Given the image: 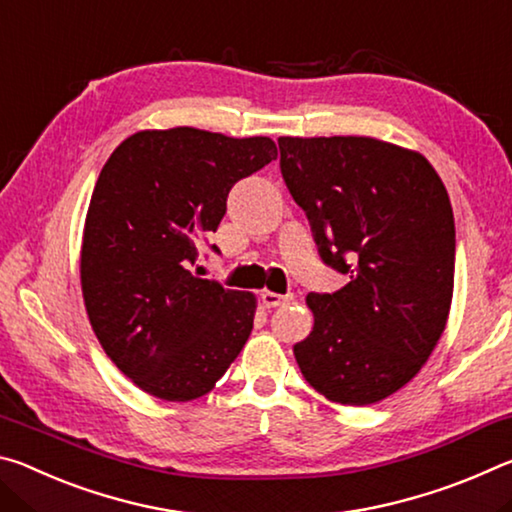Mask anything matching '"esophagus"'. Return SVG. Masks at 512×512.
<instances>
[{"label": "esophagus", "mask_w": 512, "mask_h": 512, "mask_svg": "<svg viewBox=\"0 0 512 512\" xmlns=\"http://www.w3.org/2000/svg\"><path fill=\"white\" fill-rule=\"evenodd\" d=\"M262 305L264 307H268V309H273V307H282V305H289V302L293 300V293H273V291H262Z\"/></svg>", "instance_id": "1"}]
</instances>
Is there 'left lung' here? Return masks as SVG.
<instances>
[{"label": "left lung", "instance_id": "1", "mask_svg": "<svg viewBox=\"0 0 512 512\" xmlns=\"http://www.w3.org/2000/svg\"><path fill=\"white\" fill-rule=\"evenodd\" d=\"M280 169L320 259L350 282L309 293L314 329L293 345L311 388L366 406L418 375L454 293L456 230L424 155L375 137H280Z\"/></svg>", "mask_w": 512, "mask_h": 512}]
</instances>
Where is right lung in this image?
I'll return each mask as SVG.
<instances>
[{
    "label": "right lung",
    "instance_id": "obj_1",
    "mask_svg": "<svg viewBox=\"0 0 512 512\" xmlns=\"http://www.w3.org/2000/svg\"><path fill=\"white\" fill-rule=\"evenodd\" d=\"M275 158L271 137L178 126L126 137L103 164L85 216L83 300L101 348L144 393L203 397L246 345L253 293L192 266L232 185Z\"/></svg>",
    "mask_w": 512,
    "mask_h": 512
}]
</instances>
